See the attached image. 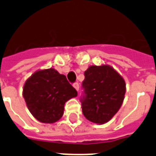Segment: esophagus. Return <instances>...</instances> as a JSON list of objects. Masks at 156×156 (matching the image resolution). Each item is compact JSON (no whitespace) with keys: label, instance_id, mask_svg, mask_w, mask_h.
Masks as SVG:
<instances>
[{"label":"esophagus","instance_id":"obj_1","mask_svg":"<svg viewBox=\"0 0 156 156\" xmlns=\"http://www.w3.org/2000/svg\"><path fill=\"white\" fill-rule=\"evenodd\" d=\"M73 87H74V88L76 89V90H77V91H78V90H79V84H78V83H73Z\"/></svg>","mask_w":156,"mask_h":156}]
</instances>
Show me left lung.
Returning <instances> with one entry per match:
<instances>
[{
    "label": "left lung",
    "mask_w": 156,
    "mask_h": 156,
    "mask_svg": "<svg viewBox=\"0 0 156 156\" xmlns=\"http://www.w3.org/2000/svg\"><path fill=\"white\" fill-rule=\"evenodd\" d=\"M84 76L80 97L83 115L92 123H106L122 105L125 82L109 65L90 66Z\"/></svg>",
    "instance_id": "left-lung-1"
}]
</instances>
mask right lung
<instances>
[{"label":"right lung","instance_id":"add662e5","mask_svg":"<svg viewBox=\"0 0 156 156\" xmlns=\"http://www.w3.org/2000/svg\"><path fill=\"white\" fill-rule=\"evenodd\" d=\"M23 96L37 120L52 123L62 117L65 102L77 97L78 92L64 74L51 68L33 73L26 81Z\"/></svg>","mask_w":156,"mask_h":156}]
</instances>
